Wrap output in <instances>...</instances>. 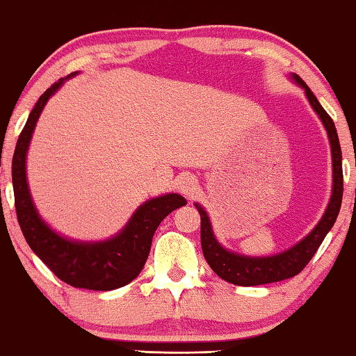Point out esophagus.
<instances>
[{
    "instance_id": "obj_1",
    "label": "esophagus",
    "mask_w": 356,
    "mask_h": 356,
    "mask_svg": "<svg viewBox=\"0 0 356 356\" xmlns=\"http://www.w3.org/2000/svg\"><path fill=\"white\" fill-rule=\"evenodd\" d=\"M177 186H178V191L183 193L186 197H194V194H196L197 189H199L196 178L189 177V175H188V177L179 178Z\"/></svg>"
}]
</instances>
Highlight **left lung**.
<instances>
[{"label": "left lung", "mask_w": 356, "mask_h": 356, "mask_svg": "<svg viewBox=\"0 0 356 356\" xmlns=\"http://www.w3.org/2000/svg\"><path fill=\"white\" fill-rule=\"evenodd\" d=\"M291 77H293L296 84L303 87L311 106H313L316 113L319 115L325 131H327L330 152H332V194H330V201L327 204V209H325L323 218H321L318 225L309 232V235H306L303 240L296 243L295 246H291L290 250L267 257L243 256L225 250V248L217 241L216 235H213L211 218H209L207 212L204 211V207L199 206L197 202L194 204L199 213H201V245L204 257H206L211 269L216 272L220 279L230 282L233 285H264L272 284V282L290 279V277L300 274V272L306 267V264L311 261V257L316 254V251H318L321 243L324 241V238L329 233L330 228L334 227L335 220H337L340 206H342V150H340L337 129H335L332 118H330L327 111L321 106L318 99H316L309 87L306 86V82L296 74H291Z\"/></svg>", "instance_id": "1"}]
</instances>
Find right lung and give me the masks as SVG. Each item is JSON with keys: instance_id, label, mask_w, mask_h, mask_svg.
<instances>
[{"instance_id": "1", "label": "right lung", "mask_w": 356, "mask_h": 356, "mask_svg": "<svg viewBox=\"0 0 356 356\" xmlns=\"http://www.w3.org/2000/svg\"><path fill=\"white\" fill-rule=\"evenodd\" d=\"M70 77L66 76L43 92L17 139L13 157V188L17 222L27 245L58 279L76 289L115 290L128 285L140 274L160 222L175 209L186 206V199L175 193L149 199L138 207L118 235L105 241L67 240L42 220L29 191L26 155L43 106Z\"/></svg>"}]
</instances>
